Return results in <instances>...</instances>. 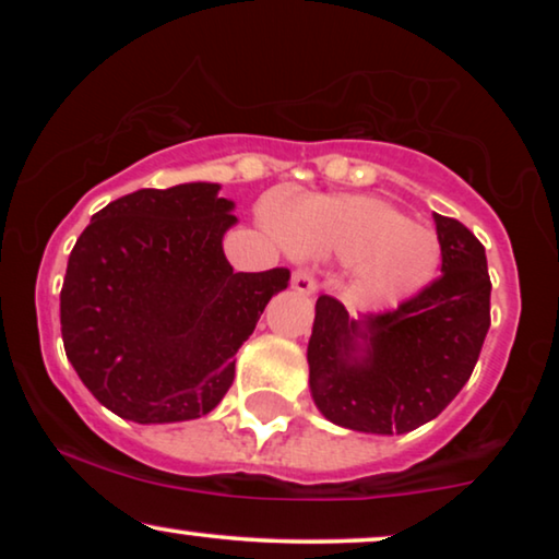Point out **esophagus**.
I'll use <instances>...</instances> for the list:
<instances>
[{
    "label": "esophagus",
    "mask_w": 559,
    "mask_h": 559,
    "mask_svg": "<svg viewBox=\"0 0 559 559\" xmlns=\"http://www.w3.org/2000/svg\"><path fill=\"white\" fill-rule=\"evenodd\" d=\"M293 289L300 295H312L318 289V280L312 277L310 270H295L293 272Z\"/></svg>",
    "instance_id": "1"
}]
</instances>
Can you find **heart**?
Returning <instances> with one entry per match:
<instances>
[{
	"label": "heart",
	"mask_w": 559,
	"mask_h": 559,
	"mask_svg": "<svg viewBox=\"0 0 559 559\" xmlns=\"http://www.w3.org/2000/svg\"><path fill=\"white\" fill-rule=\"evenodd\" d=\"M266 226L289 249L354 264L356 289L371 302H400L435 277L440 243L379 198L316 195L289 205L287 216L264 213Z\"/></svg>",
	"instance_id": "b5f03b06"
}]
</instances>
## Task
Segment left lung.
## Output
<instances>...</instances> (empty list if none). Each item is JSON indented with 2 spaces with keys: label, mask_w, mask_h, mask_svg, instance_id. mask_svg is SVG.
I'll use <instances>...</instances> for the list:
<instances>
[{
  "label": "left lung",
  "mask_w": 559,
  "mask_h": 559,
  "mask_svg": "<svg viewBox=\"0 0 559 559\" xmlns=\"http://www.w3.org/2000/svg\"><path fill=\"white\" fill-rule=\"evenodd\" d=\"M440 277L392 310L350 320L320 295L308 343L310 392L331 423L400 435L430 423L471 379L491 325L486 249L461 221L435 213Z\"/></svg>",
  "instance_id": "8db88e82"
}]
</instances>
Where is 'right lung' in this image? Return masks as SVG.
<instances>
[{
    "instance_id": "1",
    "label": "right lung",
    "mask_w": 559,
    "mask_h": 559,
    "mask_svg": "<svg viewBox=\"0 0 559 559\" xmlns=\"http://www.w3.org/2000/svg\"><path fill=\"white\" fill-rule=\"evenodd\" d=\"M234 203L216 182L142 188L91 218L68 257L60 331L88 392L132 423L209 415L234 381L289 270L234 272L224 234Z\"/></svg>"
}]
</instances>
